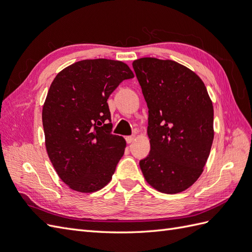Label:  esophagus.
<instances>
[{
  "label": "esophagus",
  "instance_id": "obj_1",
  "mask_svg": "<svg viewBox=\"0 0 252 252\" xmlns=\"http://www.w3.org/2000/svg\"><path fill=\"white\" fill-rule=\"evenodd\" d=\"M134 136L133 135H130V136H126V142L128 143V144H130V143H132L133 141H134Z\"/></svg>",
  "mask_w": 252,
  "mask_h": 252
}]
</instances>
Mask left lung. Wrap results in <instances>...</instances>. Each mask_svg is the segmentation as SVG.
<instances>
[{
  "label": "left lung",
  "mask_w": 252,
  "mask_h": 252,
  "mask_svg": "<svg viewBox=\"0 0 252 252\" xmlns=\"http://www.w3.org/2000/svg\"><path fill=\"white\" fill-rule=\"evenodd\" d=\"M148 107L149 155L140 167L164 193L184 191L199 179L213 141V106L203 81L174 61L132 63Z\"/></svg>",
  "instance_id": "left-lung-1"
}]
</instances>
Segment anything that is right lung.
<instances>
[{"instance_id": "add662e5", "label": "right lung", "mask_w": 252, "mask_h": 252, "mask_svg": "<svg viewBox=\"0 0 252 252\" xmlns=\"http://www.w3.org/2000/svg\"><path fill=\"white\" fill-rule=\"evenodd\" d=\"M133 77L123 62L96 59L66 67L51 83L42 112L45 143L59 177L71 189L94 192L110 182L126 142L111 132L107 100Z\"/></svg>"}]
</instances>
